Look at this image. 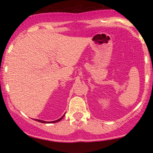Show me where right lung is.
Instances as JSON below:
<instances>
[{
  "label": "right lung",
  "mask_w": 153,
  "mask_h": 153,
  "mask_svg": "<svg viewBox=\"0 0 153 153\" xmlns=\"http://www.w3.org/2000/svg\"><path fill=\"white\" fill-rule=\"evenodd\" d=\"M65 114L62 116V117H61V118H59V119H57V120H55V121H52V122H46V121H43V120H40V119H35V120L36 121H37V122H41V123H45V124H47V123H55V122H59V121L61 120V119H62L63 117H64V116H65Z\"/></svg>",
  "instance_id": "obj_1"
}]
</instances>
